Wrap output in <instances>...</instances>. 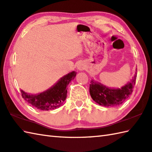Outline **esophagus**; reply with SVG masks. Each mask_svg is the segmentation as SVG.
Returning a JSON list of instances; mask_svg holds the SVG:
<instances>
[{
	"label": "esophagus",
	"mask_w": 152,
	"mask_h": 152,
	"mask_svg": "<svg viewBox=\"0 0 152 152\" xmlns=\"http://www.w3.org/2000/svg\"><path fill=\"white\" fill-rule=\"evenodd\" d=\"M77 67H78V70H83L84 69V64H83L82 63H81V62H80V63H79L78 64V66H77Z\"/></svg>",
	"instance_id": "34e87169"
}]
</instances>
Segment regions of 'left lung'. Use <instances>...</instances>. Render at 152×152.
<instances>
[{"label":"left lung","instance_id":"1","mask_svg":"<svg viewBox=\"0 0 152 152\" xmlns=\"http://www.w3.org/2000/svg\"><path fill=\"white\" fill-rule=\"evenodd\" d=\"M136 80V72L131 81L121 88L111 89L91 80L90 84V96L100 105L116 107L123 103L133 91Z\"/></svg>","mask_w":152,"mask_h":152}]
</instances>
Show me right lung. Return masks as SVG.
<instances>
[{"label":"right lung","instance_id":"1","mask_svg":"<svg viewBox=\"0 0 152 152\" xmlns=\"http://www.w3.org/2000/svg\"><path fill=\"white\" fill-rule=\"evenodd\" d=\"M76 72H70L64 76L57 83L47 91L37 95H31L21 90L22 96L27 102L43 111L55 109L61 107L66 98L67 86L74 80Z\"/></svg>","mask_w":152,"mask_h":152}]
</instances>
